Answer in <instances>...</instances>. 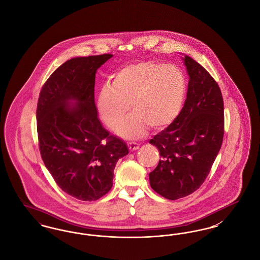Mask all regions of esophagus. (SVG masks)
I'll return each instance as SVG.
<instances>
[{
  "instance_id": "esophagus-1",
  "label": "esophagus",
  "mask_w": 260,
  "mask_h": 260,
  "mask_svg": "<svg viewBox=\"0 0 260 260\" xmlns=\"http://www.w3.org/2000/svg\"><path fill=\"white\" fill-rule=\"evenodd\" d=\"M127 147L129 149V151L133 152V151H136V150L139 148V145L136 142H128Z\"/></svg>"
}]
</instances>
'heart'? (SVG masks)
Segmentation results:
<instances>
[{"mask_svg": "<svg viewBox=\"0 0 260 260\" xmlns=\"http://www.w3.org/2000/svg\"><path fill=\"white\" fill-rule=\"evenodd\" d=\"M186 94L182 71L157 62H141L125 66L113 76L109 86L101 89L98 107L101 118L114 128L124 119L129 104L134 114L116 127L120 136L137 138L147 125L160 129L177 117Z\"/></svg>", "mask_w": 260, "mask_h": 260, "instance_id": "obj_1", "label": "heart"}]
</instances>
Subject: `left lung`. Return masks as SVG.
<instances>
[{"label": "left lung", "mask_w": 260, "mask_h": 260, "mask_svg": "<svg viewBox=\"0 0 260 260\" xmlns=\"http://www.w3.org/2000/svg\"><path fill=\"white\" fill-rule=\"evenodd\" d=\"M182 59L189 75L184 106L172 124L149 141L161 156L149 173L150 185L169 200L186 197L204 183L224 135V105L217 83L190 56Z\"/></svg>", "instance_id": "1"}]
</instances>
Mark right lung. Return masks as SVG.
Wrapping results in <instances>:
<instances>
[{
    "instance_id": "right-lung-1",
    "label": "right lung",
    "mask_w": 260,
    "mask_h": 260,
    "mask_svg": "<svg viewBox=\"0 0 260 260\" xmlns=\"http://www.w3.org/2000/svg\"><path fill=\"white\" fill-rule=\"evenodd\" d=\"M112 54L74 57L42 87L37 106L39 147L56 184L81 201L109 192L117 161L126 144L100 123L94 103L95 74Z\"/></svg>"
}]
</instances>
